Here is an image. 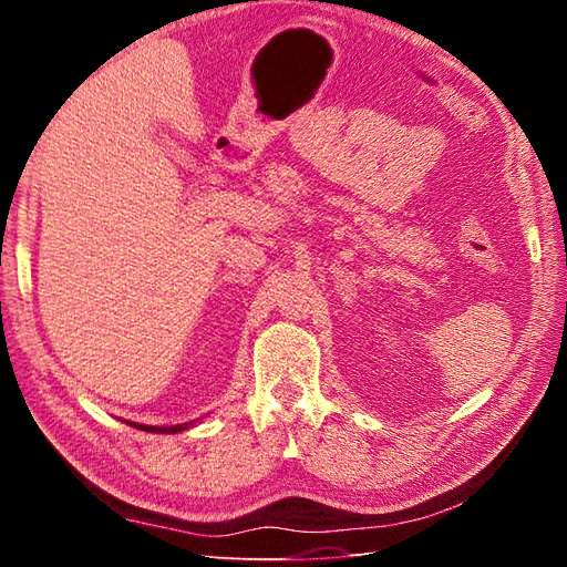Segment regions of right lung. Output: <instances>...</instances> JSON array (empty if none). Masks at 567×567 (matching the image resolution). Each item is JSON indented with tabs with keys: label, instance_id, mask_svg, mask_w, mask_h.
I'll use <instances>...</instances> for the list:
<instances>
[{
	"label": "right lung",
	"instance_id": "add662e5",
	"mask_svg": "<svg viewBox=\"0 0 567 567\" xmlns=\"http://www.w3.org/2000/svg\"><path fill=\"white\" fill-rule=\"evenodd\" d=\"M132 425L140 427V431H146V433H179V431H184V427H188V423L169 425V427H153V425H140V423H132Z\"/></svg>",
	"mask_w": 567,
	"mask_h": 567
}]
</instances>
